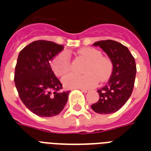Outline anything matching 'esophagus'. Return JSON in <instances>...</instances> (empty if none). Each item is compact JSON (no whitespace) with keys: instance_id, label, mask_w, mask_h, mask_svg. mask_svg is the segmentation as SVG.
Here are the masks:
<instances>
[{"instance_id":"obj_1","label":"esophagus","mask_w":151,"mask_h":151,"mask_svg":"<svg viewBox=\"0 0 151 151\" xmlns=\"http://www.w3.org/2000/svg\"><path fill=\"white\" fill-rule=\"evenodd\" d=\"M80 90L82 92H85V93H87V92H89V89H86V88H80Z\"/></svg>"}]
</instances>
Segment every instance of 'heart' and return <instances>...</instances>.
Instances as JSON below:
<instances>
[{
    "label": "heart",
    "instance_id": "b5f03b06",
    "mask_svg": "<svg viewBox=\"0 0 151 151\" xmlns=\"http://www.w3.org/2000/svg\"><path fill=\"white\" fill-rule=\"evenodd\" d=\"M78 54L88 60L83 75L70 73L63 78V84L67 88H86L93 87L98 81L103 82L112 74L113 63L108 57L102 55L100 51L94 48H84ZM51 66L57 76L66 74L70 70V58L66 52H62L52 59Z\"/></svg>",
    "mask_w": 151,
    "mask_h": 151
}]
</instances>
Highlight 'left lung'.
<instances>
[{
	"label": "left lung",
	"instance_id": "left-lung-1",
	"mask_svg": "<svg viewBox=\"0 0 151 151\" xmlns=\"http://www.w3.org/2000/svg\"><path fill=\"white\" fill-rule=\"evenodd\" d=\"M93 45L99 46L110 57L113 72L107 84L97 91L99 99L91 107L101 114H112L120 110L131 96L136 79V62L128 48L117 41H99Z\"/></svg>",
	"mask_w": 151,
	"mask_h": 151
}]
</instances>
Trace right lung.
<instances>
[{"label": "right lung", "mask_w": 151, "mask_h": 151, "mask_svg": "<svg viewBox=\"0 0 151 151\" xmlns=\"http://www.w3.org/2000/svg\"><path fill=\"white\" fill-rule=\"evenodd\" d=\"M63 49L52 41L39 40L20 51L15 70V85L20 99L34 114L53 117L66 105L70 91L55 77L50 61Z\"/></svg>", "instance_id": "add662e5"}]
</instances>
